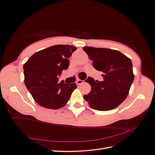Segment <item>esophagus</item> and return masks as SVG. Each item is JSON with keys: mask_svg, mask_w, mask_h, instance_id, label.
<instances>
[{"mask_svg": "<svg viewBox=\"0 0 155 155\" xmlns=\"http://www.w3.org/2000/svg\"><path fill=\"white\" fill-rule=\"evenodd\" d=\"M83 82H84V81L81 80V79H78V80L76 81V83L78 84V85H81V84H82Z\"/></svg>", "mask_w": 155, "mask_h": 155, "instance_id": "34e87169", "label": "esophagus"}]
</instances>
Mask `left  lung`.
I'll return each instance as SVG.
<instances>
[{
    "label": "left lung",
    "instance_id": "obj_1",
    "mask_svg": "<svg viewBox=\"0 0 155 155\" xmlns=\"http://www.w3.org/2000/svg\"><path fill=\"white\" fill-rule=\"evenodd\" d=\"M83 50L97 70L104 72V81L88 77L85 81L91 91L84 96L92 109L109 110L120 105L127 96L134 80L131 60L118 50L85 46Z\"/></svg>",
    "mask_w": 155,
    "mask_h": 155
}]
</instances>
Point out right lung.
<instances>
[{"mask_svg":"<svg viewBox=\"0 0 155 155\" xmlns=\"http://www.w3.org/2000/svg\"><path fill=\"white\" fill-rule=\"evenodd\" d=\"M76 49L72 45H54L37 51L24 64L25 85L41 107H63L77 88L75 83H58L63 70L69 66L68 58Z\"/></svg>","mask_w":155,"mask_h":155,"instance_id":"add662e5","label":"right lung"}]
</instances>
